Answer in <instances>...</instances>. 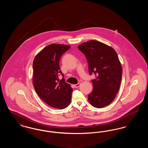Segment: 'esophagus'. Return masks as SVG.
Instances as JSON below:
<instances>
[{
	"label": "esophagus",
	"instance_id": "esophagus-1",
	"mask_svg": "<svg viewBox=\"0 0 148 148\" xmlns=\"http://www.w3.org/2000/svg\"><path fill=\"white\" fill-rule=\"evenodd\" d=\"M80 85V83H77V84H75L74 86V87L75 88H79V86Z\"/></svg>",
	"mask_w": 148,
	"mask_h": 148
}]
</instances>
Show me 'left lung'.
Returning <instances> with one entry per match:
<instances>
[{
	"mask_svg": "<svg viewBox=\"0 0 148 148\" xmlns=\"http://www.w3.org/2000/svg\"><path fill=\"white\" fill-rule=\"evenodd\" d=\"M78 49L88 60L93 90L88 95L92 106L101 108L110 104L116 97L121 82L122 67L115 50L110 46L96 40L83 42Z\"/></svg>",
	"mask_w": 148,
	"mask_h": 148,
	"instance_id": "obj_1",
	"label": "left lung"
}]
</instances>
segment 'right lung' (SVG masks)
Instances as JSON below:
<instances>
[{
	"label": "right lung",
	"mask_w": 148,
	"mask_h": 148,
	"mask_svg": "<svg viewBox=\"0 0 148 148\" xmlns=\"http://www.w3.org/2000/svg\"><path fill=\"white\" fill-rule=\"evenodd\" d=\"M71 48L64 44H51L42 50L33 63V82L38 96L49 106L59 109L71 103L73 89L66 83L60 69L59 61L64 53ZM62 74V79L58 76Z\"/></svg>",
	"instance_id": "obj_1"
}]
</instances>
